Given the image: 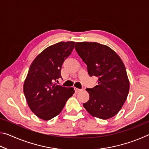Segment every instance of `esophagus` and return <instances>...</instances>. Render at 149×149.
<instances>
[{"instance_id": "34e87169", "label": "esophagus", "mask_w": 149, "mask_h": 149, "mask_svg": "<svg viewBox=\"0 0 149 149\" xmlns=\"http://www.w3.org/2000/svg\"><path fill=\"white\" fill-rule=\"evenodd\" d=\"M81 91H82V89H77V88H75V93H78V92Z\"/></svg>"}]
</instances>
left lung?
<instances>
[{
    "label": "left lung",
    "instance_id": "obj_1",
    "mask_svg": "<svg viewBox=\"0 0 149 149\" xmlns=\"http://www.w3.org/2000/svg\"><path fill=\"white\" fill-rule=\"evenodd\" d=\"M75 49L98 85L87 88L89 99L84 107L93 116L107 120L118 114L127 99L130 82L122 60L114 50L98 42L75 43Z\"/></svg>",
    "mask_w": 149,
    "mask_h": 149
}]
</instances>
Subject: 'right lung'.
Returning <instances> with one entry per match:
<instances>
[{
    "label": "right lung",
    "instance_id": "add662e5",
    "mask_svg": "<svg viewBox=\"0 0 149 149\" xmlns=\"http://www.w3.org/2000/svg\"><path fill=\"white\" fill-rule=\"evenodd\" d=\"M75 42H60L41 52L30 65L24 93L30 109L37 117L49 120L59 114L74 94L73 87L56 84L62 65L73 51Z\"/></svg>",
    "mask_w": 149,
    "mask_h": 149
}]
</instances>
